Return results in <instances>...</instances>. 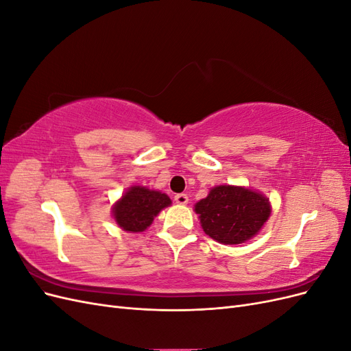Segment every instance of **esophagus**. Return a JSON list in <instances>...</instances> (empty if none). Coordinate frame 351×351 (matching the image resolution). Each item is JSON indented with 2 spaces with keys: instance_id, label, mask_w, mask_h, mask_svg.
Masks as SVG:
<instances>
[{
  "instance_id": "34e87169",
  "label": "esophagus",
  "mask_w": 351,
  "mask_h": 351,
  "mask_svg": "<svg viewBox=\"0 0 351 351\" xmlns=\"http://www.w3.org/2000/svg\"><path fill=\"white\" fill-rule=\"evenodd\" d=\"M174 200H176V204H178V205H186L189 202V197L184 193H178V195L174 196Z\"/></svg>"
}]
</instances>
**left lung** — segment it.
<instances>
[{
    "label": "left lung",
    "mask_w": 351,
    "mask_h": 351,
    "mask_svg": "<svg viewBox=\"0 0 351 351\" xmlns=\"http://www.w3.org/2000/svg\"><path fill=\"white\" fill-rule=\"evenodd\" d=\"M206 234L222 244H241L261 231L271 204L261 192L241 186H217L195 205Z\"/></svg>",
    "instance_id": "left-lung-1"
}]
</instances>
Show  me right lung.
Instances as JSON below:
<instances>
[{
    "label": "right lung",
    "instance_id": "right-lung-1",
    "mask_svg": "<svg viewBox=\"0 0 351 351\" xmlns=\"http://www.w3.org/2000/svg\"><path fill=\"white\" fill-rule=\"evenodd\" d=\"M171 199L158 190L143 186H132L112 206V217L119 227L129 232H142L152 224L154 218Z\"/></svg>",
    "mask_w": 351,
    "mask_h": 351
}]
</instances>
